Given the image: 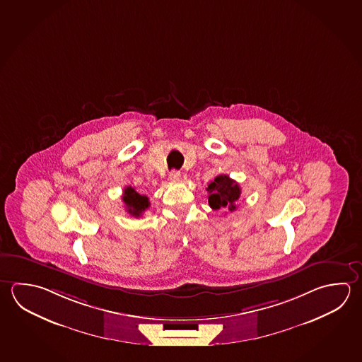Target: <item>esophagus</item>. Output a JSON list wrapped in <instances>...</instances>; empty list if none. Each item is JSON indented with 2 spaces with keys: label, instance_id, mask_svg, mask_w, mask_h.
<instances>
[{
  "label": "esophagus",
  "instance_id": "obj_1",
  "mask_svg": "<svg viewBox=\"0 0 362 362\" xmlns=\"http://www.w3.org/2000/svg\"><path fill=\"white\" fill-rule=\"evenodd\" d=\"M181 177V173L178 171H171L170 172V180L171 181H178Z\"/></svg>",
  "mask_w": 362,
  "mask_h": 362
}]
</instances>
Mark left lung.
Wrapping results in <instances>:
<instances>
[{"label": "left lung", "instance_id": "left-lung-1", "mask_svg": "<svg viewBox=\"0 0 362 362\" xmlns=\"http://www.w3.org/2000/svg\"><path fill=\"white\" fill-rule=\"evenodd\" d=\"M208 203L211 209L236 211V202L241 195V187L227 175H219L206 187Z\"/></svg>", "mask_w": 362, "mask_h": 362}]
</instances>
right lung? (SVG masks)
Returning <instances> with one entry per match:
<instances>
[{
	"mask_svg": "<svg viewBox=\"0 0 362 362\" xmlns=\"http://www.w3.org/2000/svg\"><path fill=\"white\" fill-rule=\"evenodd\" d=\"M124 204L126 205V211L132 217H140L148 208H149V199L145 195H140L132 186H127L122 195Z\"/></svg>",
	"mask_w": 362,
	"mask_h": 362,
	"instance_id": "right-lung-1",
	"label": "right lung"
}]
</instances>
